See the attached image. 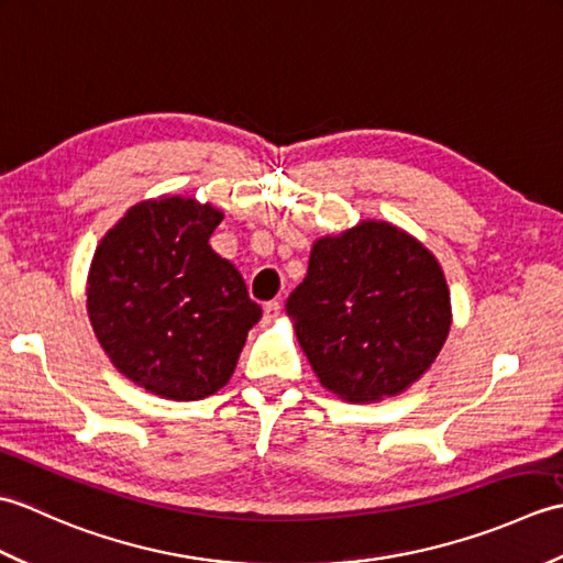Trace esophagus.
Returning a JSON list of instances; mask_svg holds the SVG:
<instances>
[{
  "label": "esophagus",
  "instance_id": "esophagus-1",
  "mask_svg": "<svg viewBox=\"0 0 563 563\" xmlns=\"http://www.w3.org/2000/svg\"><path fill=\"white\" fill-rule=\"evenodd\" d=\"M280 309H283L280 300H271L263 305V324H271V321L280 314Z\"/></svg>",
  "mask_w": 563,
  "mask_h": 563
}]
</instances>
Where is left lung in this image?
<instances>
[{"instance_id": "8db88e82", "label": "left lung", "mask_w": 563, "mask_h": 563, "mask_svg": "<svg viewBox=\"0 0 563 563\" xmlns=\"http://www.w3.org/2000/svg\"><path fill=\"white\" fill-rule=\"evenodd\" d=\"M297 341L329 391L394 397L435 361L450 331V292L423 244L387 222L319 239L288 297Z\"/></svg>"}]
</instances>
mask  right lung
I'll return each instance as SVG.
<instances>
[{
	"label": "right lung",
	"instance_id": "add662e5",
	"mask_svg": "<svg viewBox=\"0 0 563 563\" xmlns=\"http://www.w3.org/2000/svg\"><path fill=\"white\" fill-rule=\"evenodd\" d=\"M220 220L190 198L142 202L91 261L93 333L125 377L166 399L194 401L227 385L261 319L242 273L208 244Z\"/></svg>",
	"mask_w": 563,
	"mask_h": 563
}]
</instances>
